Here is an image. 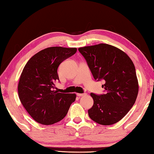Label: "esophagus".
<instances>
[{"mask_svg":"<svg viewBox=\"0 0 154 154\" xmlns=\"http://www.w3.org/2000/svg\"><path fill=\"white\" fill-rule=\"evenodd\" d=\"M84 95H85V93H77V96L79 97H82V96H84Z\"/></svg>","mask_w":154,"mask_h":154,"instance_id":"esophagus-1","label":"esophagus"}]
</instances>
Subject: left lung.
Wrapping results in <instances>:
<instances>
[{"mask_svg": "<svg viewBox=\"0 0 154 154\" xmlns=\"http://www.w3.org/2000/svg\"><path fill=\"white\" fill-rule=\"evenodd\" d=\"M94 80H104V94L91 93L94 104L88 112L94 122L110 125L119 121L134 104L139 86L135 68L127 55L114 46L100 44L78 48Z\"/></svg>", "mask_w": 154, "mask_h": 154, "instance_id": "1", "label": "left lung"}]
</instances>
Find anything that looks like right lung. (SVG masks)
<instances>
[{
  "mask_svg": "<svg viewBox=\"0 0 154 154\" xmlns=\"http://www.w3.org/2000/svg\"><path fill=\"white\" fill-rule=\"evenodd\" d=\"M76 51L75 48H45L31 57L23 68L18 85L19 97L37 123L49 125L58 122L76 100L75 94L60 93L54 89L59 81L58 66Z\"/></svg>",
  "mask_w": 154,
  "mask_h": 154,
  "instance_id": "add662e5",
  "label": "right lung"
}]
</instances>
